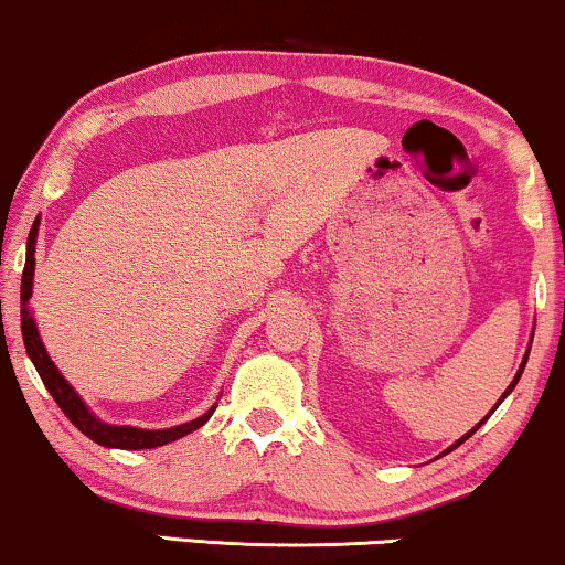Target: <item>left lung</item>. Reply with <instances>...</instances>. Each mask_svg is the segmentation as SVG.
Segmentation results:
<instances>
[{"mask_svg":"<svg viewBox=\"0 0 565 565\" xmlns=\"http://www.w3.org/2000/svg\"><path fill=\"white\" fill-rule=\"evenodd\" d=\"M530 344H532V339H530ZM527 358H530V350H527V352H524V360H522V365H520V370H516L514 381H512V383H509V388L504 391V396H501V398H499V404H501V401H504V398L509 396V393H512V391H514V385H516V381H520V377H522V370H524V365H527ZM499 404H497V406H499ZM497 406H493V408H491V412H489V416H491L493 412H497ZM489 416H486V419H489ZM486 419H483V422H486ZM483 422H478V424H476V427L468 431V435H462V437L458 439V443H455V445H450V447H447V450H445L443 455H447V452H452V450H455V447H460L462 443H466V439H468L470 435H476V431H478V427H481V424H483Z\"/></svg>","mask_w":565,"mask_h":565,"instance_id":"1","label":"left lung"}]
</instances>
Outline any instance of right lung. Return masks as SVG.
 I'll return each mask as SVG.
<instances>
[{
  "instance_id": "right-lung-1",
  "label": "right lung",
  "mask_w": 565,
  "mask_h": 565,
  "mask_svg": "<svg viewBox=\"0 0 565 565\" xmlns=\"http://www.w3.org/2000/svg\"><path fill=\"white\" fill-rule=\"evenodd\" d=\"M35 238H38V221L33 223L28 236V259H25V269H22V288H20V321H22V342H25V350L33 360V365L41 375V381L53 401L61 406V412L68 416V422L74 424L82 435H87L89 439H95L97 445L103 447H118V450H151V447H161L167 443H174L190 431H195L203 427V424L211 419L215 406L207 408L203 416L192 419L188 424H180V427H169V429H138V427H115V424H105L99 422L95 414L89 412L87 404L79 398L64 375L58 373V367L53 365V360L45 352V347L41 342V334H38L35 319L30 313L28 300L33 296V273H35Z\"/></svg>"
}]
</instances>
